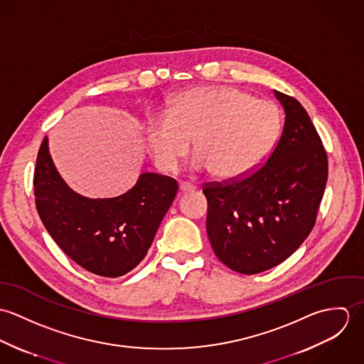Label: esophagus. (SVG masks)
<instances>
[{
    "instance_id": "34e87169",
    "label": "esophagus",
    "mask_w": 364,
    "mask_h": 364,
    "mask_svg": "<svg viewBox=\"0 0 364 364\" xmlns=\"http://www.w3.org/2000/svg\"><path fill=\"white\" fill-rule=\"evenodd\" d=\"M179 191H181L182 193L193 192V191H195V186H193V185H189V183H181V185H179Z\"/></svg>"
}]
</instances>
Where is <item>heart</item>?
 Instances as JSON below:
<instances>
[{"instance_id": "b5f03b06", "label": "heart", "mask_w": 364, "mask_h": 364, "mask_svg": "<svg viewBox=\"0 0 364 364\" xmlns=\"http://www.w3.org/2000/svg\"><path fill=\"white\" fill-rule=\"evenodd\" d=\"M282 127L277 106L230 87H198L173 97L164 114L144 122L146 147L156 166L172 171L193 141L196 171L238 181L259 169Z\"/></svg>"}]
</instances>
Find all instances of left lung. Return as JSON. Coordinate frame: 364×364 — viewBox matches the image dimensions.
Here are the masks:
<instances>
[{
	"mask_svg": "<svg viewBox=\"0 0 364 364\" xmlns=\"http://www.w3.org/2000/svg\"><path fill=\"white\" fill-rule=\"evenodd\" d=\"M286 119L282 136L257 172L208 185V240L230 269L255 274L287 259L311 232L328 179V159L303 105L274 91Z\"/></svg>",
	"mask_w": 364,
	"mask_h": 364,
	"instance_id": "obj_1",
	"label": "left lung"
}]
</instances>
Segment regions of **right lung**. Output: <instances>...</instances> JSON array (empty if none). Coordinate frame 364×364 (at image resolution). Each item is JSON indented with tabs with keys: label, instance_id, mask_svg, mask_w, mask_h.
I'll list each match as a JSON object with an SVG mask.
<instances>
[{
	"label": "right lung",
	"instance_id": "add662e5",
	"mask_svg": "<svg viewBox=\"0 0 364 364\" xmlns=\"http://www.w3.org/2000/svg\"><path fill=\"white\" fill-rule=\"evenodd\" d=\"M33 186L38 213L54 242L81 267L104 277L123 276L144 259L178 193L175 179L143 172L120 196H82L58 173L48 137L39 149Z\"/></svg>",
	"mask_w": 364,
	"mask_h": 364
}]
</instances>
